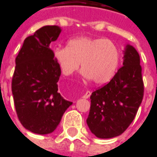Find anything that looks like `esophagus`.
Instances as JSON below:
<instances>
[{
    "mask_svg": "<svg viewBox=\"0 0 157 157\" xmlns=\"http://www.w3.org/2000/svg\"><path fill=\"white\" fill-rule=\"evenodd\" d=\"M90 95H91V92L89 91V90H88V91H86L85 94H84V95L82 96V98H85V99L86 98H89L90 97Z\"/></svg>",
    "mask_w": 157,
    "mask_h": 157,
    "instance_id": "esophagus-1",
    "label": "esophagus"
}]
</instances>
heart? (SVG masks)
<instances>
[{
    "label": "heart",
    "mask_w": 157,
    "mask_h": 157,
    "mask_svg": "<svg viewBox=\"0 0 157 157\" xmlns=\"http://www.w3.org/2000/svg\"><path fill=\"white\" fill-rule=\"evenodd\" d=\"M53 57L65 75L78 70L81 62L82 76L102 85L110 82L119 63V52L109 39L82 36L67 41V46L53 50Z\"/></svg>",
    "instance_id": "1"
}]
</instances>
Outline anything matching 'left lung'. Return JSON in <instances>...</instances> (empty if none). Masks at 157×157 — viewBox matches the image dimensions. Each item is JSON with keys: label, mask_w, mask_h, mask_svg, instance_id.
I'll return each mask as SVG.
<instances>
[{"label": "left lung", "mask_w": 157, "mask_h": 157, "mask_svg": "<svg viewBox=\"0 0 157 157\" xmlns=\"http://www.w3.org/2000/svg\"><path fill=\"white\" fill-rule=\"evenodd\" d=\"M123 54V67L106 85L90 96L87 125L100 139H110L124 133L133 122L143 98L140 55L128 44Z\"/></svg>", "instance_id": "obj_1"}]
</instances>
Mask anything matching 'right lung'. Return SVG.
<instances>
[{
    "instance_id": "right-lung-1",
    "label": "right lung",
    "mask_w": 157,
    "mask_h": 157,
    "mask_svg": "<svg viewBox=\"0 0 157 157\" xmlns=\"http://www.w3.org/2000/svg\"><path fill=\"white\" fill-rule=\"evenodd\" d=\"M61 28L48 25L24 39L16 58L12 94L18 119L25 129L38 134L52 133L72 102L58 92L61 70L50 48Z\"/></svg>"
}]
</instances>
